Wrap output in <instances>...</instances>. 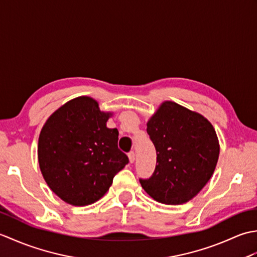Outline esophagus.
<instances>
[{"mask_svg": "<svg viewBox=\"0 0 257 257\" xmlns=\"http://www.w3.org/2000/svg\"><path fill=\"white\" fill-rule=\"evenodd\" d=\"M128 158H129V161H130V163H134V161H135V152L134 151H130L129 154H128Z\"/></svg>", "mask_w": 257, "mask_h": 257, "instance_id": "obj_1", "label": "esophagus"}]
</instances>
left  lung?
<instances>
[{
  "label": "left lung",
  "mask_w": 257,
  "mask_h": 257,
  "mask_svg": "<svg viewBox=\"0 0 257 257\" xmlns=\"http://www.w3.org/2000/svg\"><path fill=\"white\" fill-rule=\"evenodd\" d=\"M157 166L141 187L152 199L178 205L193 199L211 179L220 154L219 139L202 114L165 101L147 123Z\"/></svg>",
  "instance_id": "1"
}]
</instances>
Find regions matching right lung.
<instances>
[{"instance_id":"right-lung-1","label":"right lung","mask_w":257,"mask_h":257,"mask_svg":"<svg viewBox=\"0 0 257 257\" xmlns=\"http://www.w3.org/2000/svg\"><path fill=\"white\" fill-rule=\"evenodd\" d=\"M111 112L81 96L46 120L38 138V163L48 187L68 204L84 206L103 196L129 162L118 149V130L107 128Z\"/></svg>"}]
</instances>
